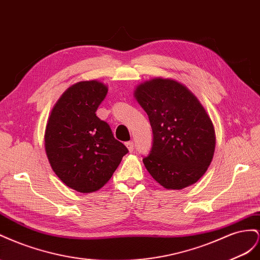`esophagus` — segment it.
Here are the masks:
<instances>
[{"instance_id": "obj_1", "label": "esophagus", "mask_w": 260, "mask_h": 260, "mask_svg": "<svg viewBox=\"0 0 260 260\" xmlns=\"http://www.w3.org/2000/svg\"><path fill=\"white\" fill-rule=\"evenodd\" d=\"M125 146L127 147V149H128V151H129V152H132L133 150H134V143H133V142H127V143H125Z\"/></svg>"}]
</instances>
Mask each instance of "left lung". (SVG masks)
Wrapping results in <instances>:
<instances>
[{
	"mask_svg": "<svg viewBox=\"0 0 260 260\" xmlns=\"http://www.w3.org/2000/svg\"><path fill=\"white\" fill-rule=\"evenodd\" d=\"M134 95L153 134L147 171L167 189H183L202 177L213 158L216 134L210 116L189 89L171 78L140 84Z\"/></svg>",
	"mask_w": 260,
	"mask_h": 260,
	"instance_id": "1",
	"label": "left lung"
}]
</instances>
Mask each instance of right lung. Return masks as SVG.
Instances as JSON below:
<instances>
[{
  "label": "right lung",
  "mask_w": 260,
  "mask_h": 260,
  "mask_svg": "<svg viewBox=\"0 0 260 260\" xmlns=\"http://www.w3.org/2000/svg\"><path fill=\"white\" fill-rule=\"evenodd\" d=\"M107 93L108 86L99 80L78 81L63 92L48 118L44 148L50 166L79 192L105 186L128 152L95 114Z\"/></svg>",
  "instance_id": "right-lung-1"
}]
</instances>
